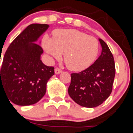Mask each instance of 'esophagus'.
<instances>
[{
    "label": "esophagus",
    "instance_id": "34e87169",
    "mask_svg": "<svg viewBox=\"0 0 133 133\" xmlns=\"http://www.w3.org/2000/svg\"><path fill=\"white\" fill-rule=\"evenodd\" d=\"M54 71H55L56 74H59L62 72V71L60 69H59V68H56L55 70H54Z\"/></svg>",
    "mask_w": 133,
    "mask_h": 133
}]
</instances>
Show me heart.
Here are the masks:
<instances>
[{
	"mask_svg": "<svg viewBox=\"0 0 133 133\" xmlns=\"http://www.w3.org/2000/svg\"><path fill=\"white\" fill-rule=\"evenodd\" d=\"M42 44L47 54L59 58L64 54L66 66L72 71L86 69L92 64L98 53L97 39L76 29H59L53 38L44 35Z\"/></svg>",
	"mask_w": 133,
	"mask_h": 133,
	"instance_id": "1",
	"label": "heart"
}]
</instances>
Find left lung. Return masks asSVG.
<instances>
[{
	"label": "left lung",
	"mask_w": 133,
	"mask_h": 133,
	"mask_svg": "<svg viewBox=\"0 0 133 133\" xmlns=\"http://www.w3.org/2000/svg\"><path fill=\"white\" fill-rule=\"evenodd\" d=\"M102 52L95 62L79 74H71L68 93L74 102L86 108H95L110 96L115 75L114 56L108 46L98 38Z\"/></svg>",
	"instance_id": "8db88e82"
}]
</instances>
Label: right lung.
Returning a JSON list of instances; mask_svg holds the SVG:
<instances>
[{
  "instance_id": "right-lung-1",
  "label": "right lung",
  "mask_w": 133,
  "mask_h": 133,
  "mask_svg": "<svg viewBox=\"0 0 133 133\" xmlns=\"http://www.w3.org/2000/svg\"><path fill=\"white\" fill-rule=\"evenodd\" d=\"M48 27L47 24L29 25L5 52L0 90L3 89L9 101L16 105L29 106L39 101L45 95L47 82L54 75V67L45 65L41 59L43 48L36 43Z\"/></svg>"
}]
</instances>
